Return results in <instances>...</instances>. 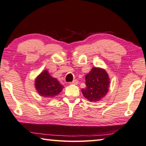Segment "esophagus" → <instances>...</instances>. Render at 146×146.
I'll return each instance as SVG.
<instances>
[{
  "instance_id": "1",
  "label": "esophagus",
  "mask_w": 146,
  "mask_h": 146,
  "mask_svg": "<svg viewBox=\"0 0 146 146\" xmlns=\"http://www.w3.org/2000/svg\"><path fill=\"white\" fill-rule=\"evenodd\" d=\"M78 80H73V82H70V84H71V85H77V84H78Z\"/></svg>"
}]
</instances>
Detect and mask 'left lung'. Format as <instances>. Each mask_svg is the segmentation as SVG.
I'll list each match as a JSON object with an SVG mask.
<instances>
[{"instance_id":"left-lung-1","label":"left lung","mask_w":146,"mask_h":146,"mask_svg":"<svg viewBox=\"0 0 146 146\" xmlns=\"http://www.w3.org/2000/svg\"><path fill=\"white\" fill-rule=\"evenodd\" d=\"M85 89H82L84 97L91 102H97L102 100L108 91L110 78L105 70L93 67L86 76Z\"/></svg>"}]
</instances>
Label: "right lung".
I'll return each mask as SVG.
<instances>
[{
	"mask_svg": "<svg viewBox=\"0 0 146 146\" xmlns=\"http://www.w3.org/2000/svg\"><path fill=\"white\" fill-rule=\"evenodd\" d=\"M34 85L38 94L48 98L57 96L64 88L57 78L52 77L47 70H44L37 76Z\"/></svg>",
	"mask_w": 146,
	"mask_h": 146,
	"instance_id": "add662e5",
	"label": "right lung"
}]
</instances>
